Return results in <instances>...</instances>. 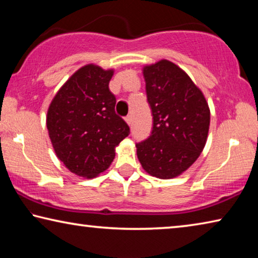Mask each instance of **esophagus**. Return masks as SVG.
<instances>
[{
  "instance_id": "obj_1",
  "label": "esophagus",
  "mask_w": 258,
  "mask_h": 258,
  "mask_svg": "<svg viewBox=\"0 0 258 258\" xmlns=\"http://www.w3.org/2000/svg\"><path fill=\"white\" fill-rule=\"evenodd\" d=\"M132 120H133V119H132V116H131V115L125 117V121H126V123H127L128 125L132 124Z\"/></svg>"
}]
</instances>
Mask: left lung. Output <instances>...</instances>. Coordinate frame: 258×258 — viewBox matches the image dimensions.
<instances>
[{
	"label": "left lung",
	"mask_w": 258,
	"mask_h": 258,
	"mask_svg": "<svg viewBox=\"0 0 258 258\" xmlns=\"http://www.w3.org/2000/svg\"><path fill=\"white\" fill-rule=\"evenodd\" d=\"M143 76L154 123L149 137L137 143L138 158L150 175L173 178L203 151L211 112L202 91L171 61L145 67Z\"/></svg>",
	"instance_id": "left-lung-1"
}]
</instances>
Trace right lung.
Listing matches in <instances>:
<instances>
[{"mask_svg": "<svg viewBox=\"0 0 258 258\" xmlns=\"http://www.w3.org/2000/svg\"><path fill=\"white\" fill-rule=\"evenodd\" d=\"M112 74L94 64L82 67L47 110L46 127L56 157L83 177L106 171L115 147L130 134L128 125L115 112L116 97L109 90Z\"/></svg>", "mask_w": 258, "mask_h": 258, "instance_id": "right-lung-1", "label": "right lung"}]
</instances>
